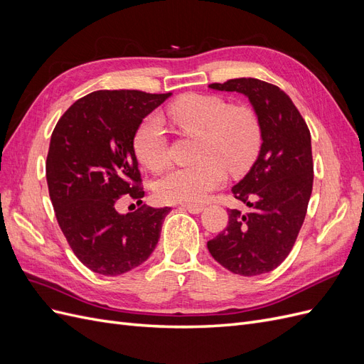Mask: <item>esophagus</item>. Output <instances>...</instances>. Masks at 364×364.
I'll list each match as a JSON object with an SVG mask.
<instances>
[{
  "instance_id": "obj_1",
  "label": "esophagus",
  "mask_w": 364,
  "mask_h": 364,
  "mask_svg": "<svg viewBox=\"0 0 364 364\" xmlns=\"http://www.w3.org/2000/svg\"><path fill=\"white\" fill-rule=\"evenodd\" d=\"M182 209H185V211H188L191 214H200L203 211V206H199V205H182Z\"/></svg>"
}]
</instances>
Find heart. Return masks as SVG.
<instances>
[{"label":"heart","instance_id":"b5f03b06","mask_svg":"<svg viewBox=\"0 0 364 364\" xmlns=\"http://www.w3.org/2000/svg\"><path fill=\"white\" fill-rule=\"evenodd\" d=\"M167 115L181 130L199 136L197 162L174 167L155 182V194L164 203L199 205L226 181V167L243 173L255 162L262 129L257 112L247 105H226L222 97L188 94L168 106ZM138 161L158 171L168 162V141L159 117L150 115L134 136Z\"/></svg>","mask_w":364,"mask_h":364}]
</instances>
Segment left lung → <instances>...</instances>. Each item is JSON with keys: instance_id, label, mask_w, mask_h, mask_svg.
<instances>
[{"instance_id": "obj_1", "label": "left lung", "mask_w": 364, "mask_h": 364, "mask_svg": "<svg viewBox=\"0 0 364 364\" xmlns=\"http://www.w3.org/2000/svg\"><path fill=\"white\" fill-rule=\"evenodd\" d=\"M209 87L246 95L261 123L259 155L232 186L235 199L250 211L229 209L226 229L208 241L209 253L225 269L257 277L287 258L302 228L313 190L311 135L291 98L278 86L241 77Z\"/></svg>"}]
</instances>
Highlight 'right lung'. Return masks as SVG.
Instances as JSON below:
<instances>
[{"label":"right lung","mask_w":364,"mask_h":364,"mask_svg":"<svg viewBox=\"0 0 364 364\" xmlns=\"http://www.w3.org/2000/svg\"><path fill=\"white\" fill-rule=\"evenodd\" d=\"M171 92L95 91L77 100L53 130L47 183L58 223L87 269L118 277L155 250L170 208L119 214L117 200L144 197L134 150L142 118Z\"/></svg>","instance_id":"right-lung-1"}]
</instances>
